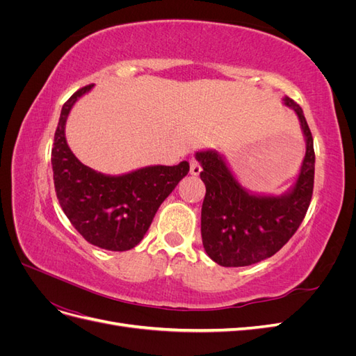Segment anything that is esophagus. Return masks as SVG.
<instances>
[{
	"label": "esophagus",
	"instance_id": "34e87169",
	"mask_svg": "<svg viewBox=\"0 0 356 356\" xmlns=\"http://www.w3.org/2000/svg\"><path fill=\"white\" fill-rule=\"evenodd\" d=\"M202 172V166L196 159H190V174L191 175H199Z\"/></svg>",
	"mask_w": 356,
	"mask_h": 356
}]
</instances>
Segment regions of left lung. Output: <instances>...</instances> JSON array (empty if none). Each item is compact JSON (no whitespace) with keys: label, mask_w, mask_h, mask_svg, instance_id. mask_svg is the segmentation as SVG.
Returning <instances> with one entry per match:
<instances>
[{"label":"left lung","mask_w":356,"mask_h":356,"mask_svg":"<svg viewBox=\"0 0 356 356\" xmlns=\"http://www.w3.org/2000/svg\"><path fill=\"white\" fill-rule=\"evenodd\" d=\"M298 115L306 138V156L294 188L285 196H255L245 191L215 152L196 159L207 187L202 204V242L207 254L224 267L251 266L275 255L303 222L314 195V138L298 104L285 96Z\"/></svg>","instance_id":"1"}]
</instances>
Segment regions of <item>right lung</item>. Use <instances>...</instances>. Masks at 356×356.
<instances>
[{"mask_svg":"<svg viewBox=\"0 0 356 356\" xmlns=\"http://www.w3.org/2000/svg\"><path fill=\"white\" fill-rule=\"evenodd\" d=\"M92 88L79 89L62 106L51 148L55 191L62 211L86 241L102 250L127 251L143 241L161 202L190 166L181 161L110 177L83 165L67 144L65 122L72 105Z\"/></svg>","mask_w":356,"mask_h":356,"instance_id":"obj_1","label":"right lung"}]
</instances>
